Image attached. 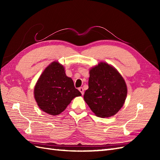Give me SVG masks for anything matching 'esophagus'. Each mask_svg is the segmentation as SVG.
Wrapping results in <instances>:
<instances>
[{"mask_svg":"<svg viewBox=\"0 0 160 160\" xmlns=\"http://www.w3.org/2000/svg\"><path fill=\"white\" fill-rule=\"evenodd\" d=\"M78 90H79L80 91V93L82 95H84V89L82 87H80L79 89H78Z\"/></svg>","mask_w":160,"mask_h":160,"instance_id":"34e87169","label":"esophagus"}]
</instances>
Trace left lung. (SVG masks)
Segmentation results:
<instances>
[{
  "label": "left lung",
  "mask_w": 160,
  "mask_h": 160,
  "mask_svg": "<svg viewBox=\"0 0 160 160\" xmlns=\"http://www.w3.org/2000/svg\"><path fill=\"white\" fill-rule=\"evenodd\" d=\"M89 74L84 101L97 116H113L123 106L127 98L124 78L113 67L102 62L91 68Z\"/></svg>",
  "instance_id": "left-lung-1"
}]
</instances>
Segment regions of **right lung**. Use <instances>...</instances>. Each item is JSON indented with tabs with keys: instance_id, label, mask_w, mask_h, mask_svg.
I'll return each mask as SVG.
<instances>
[{
	"instance_id": "obj_1",
	"label": "right lung",
	"mask_w": 160,
	"mask_h": 160,
	"mask_svg": "<svg viewBox=\"0 0 160 160\" xmlns=\"http://www.w3.org/2000/svg\"><path fill=\"white\" fill-rule=\"evenodd\" d=\"M82 94L67 77L64 67L53 62L44 70L34 87V98L39 108L45 113L57 115L62 113L74 98Z\"/></svg>"
}]
</instances>
